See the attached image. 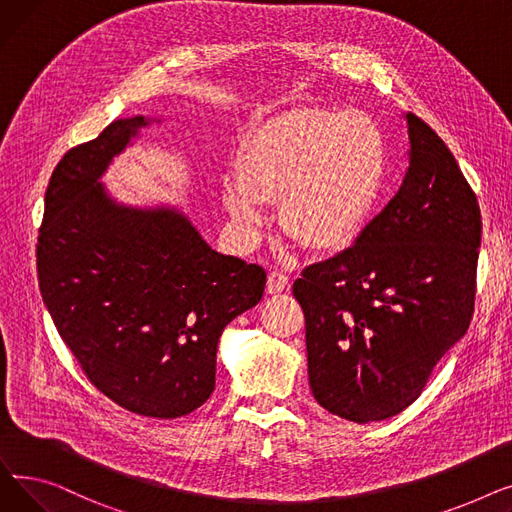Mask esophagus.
Instances as JSON below:
<instances>
[{"instance_id":"esophagus-1","label":"esophagus","mask_w":512,"mask_h":512,"mask_svg":"<svg viewBox=\"0 0 512 512\" xmlns=\"http://www.w3.org/2000/svg\"><path fill=\"white\" fill-rule=\"evenodd\" d=\"M286 286H288V276H286L284 272L274 270V272H270V276H267V284H265V288H267V292H270V294L282 292Z\"/></svg>"}]
</instances>
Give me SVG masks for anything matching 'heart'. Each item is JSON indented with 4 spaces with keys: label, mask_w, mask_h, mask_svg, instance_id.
<instances>
[{
    "label": "heart",
    "mask_w": 512,
    "mask_h": 512,
    "mask_svg": "<svg viewBox=\"0 0 512 512\" xmlns=\"http://www.w3.org/2000/svg\"><path fill=\"white\" fill-rule=\"evenodd\" d=\"M222 203L242 245H255L265 205L278 201L282 230L315 251L361 236L388 182L386 137L367 112L307 110L255 128L240 143Z\"/></svg>",
    "instance_id": "b5f03b06"
}]
</instances>
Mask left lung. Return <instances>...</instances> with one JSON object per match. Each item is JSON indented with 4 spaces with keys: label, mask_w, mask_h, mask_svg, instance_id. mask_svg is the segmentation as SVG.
Listing matches in <instances>:
<instances>
[{
    "label": "left lung",
    "mask_w": 512,
    "mask_h": 512,
    "mask_svg": "<svg viewBox=\"0 0 512 512\" xmlns=\"http://www.w3.org/2000/svg\"><path fill=\"white\" fill-rule=\"evenodd\" d=\"M405 118L411 151L398 193L353 247L305 267L292 286L311 392L355 423L413 405L475 305L477 197L438 134Z\"/></svg>",
    "instance_id": "obj_1"
}]
</instances>
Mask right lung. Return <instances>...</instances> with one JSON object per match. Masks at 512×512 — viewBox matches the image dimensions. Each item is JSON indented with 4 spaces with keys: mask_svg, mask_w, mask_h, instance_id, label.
Returning <instances> with one entry per match:
<instances>
[{
    "mask_svg": "<svg viewBox=\"0 0 512 512\" xmlns=\"http://www.w3.org/2000/svg\"><path fill=\"white\" fill-rule=\"evenodd\" d=\"M149 122L116 120L53 170L37 240L43 303L91 384L122 409L176 419L215 388L222 330L255 307L265 270L215 253L176 209L107 197V164Z\"/></svg>",
    "mask_w": 512,
    "mask_h": 512,
    "instance_id": "add662e5",
    "label": "right lung"
}]
</instances>
